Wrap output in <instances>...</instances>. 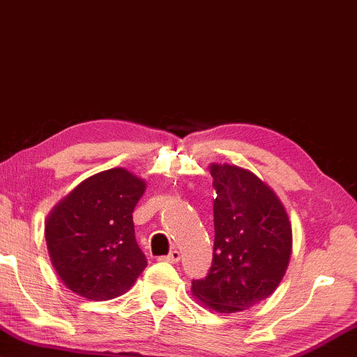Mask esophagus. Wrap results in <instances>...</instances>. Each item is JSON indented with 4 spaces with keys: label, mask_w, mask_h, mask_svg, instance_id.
<instances>
[{
    "label": "esophagus",
    "mask_w": 357,
    "mask_h": 357,
    "mask_svg": "<svg viewBox=\"0 0 357 357\" xmlns=\"http://www.w3.org/2000/svg\"><path fill=\"white\" fill-rule=\"evenodd\" d=\"M160 260H163V262H169V264H178L181 260V254L178 252V250H172L168 255L160 257Z\"/></svg>",
    "instance_id": "esophagus-1"
}]
</instances>
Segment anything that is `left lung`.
I'll return each instance as SVG.
<instances>
[{"instance_id": "1", "label": "left lung", "mask_w": 357, "mask_h": 357, "mask_svg": "<svg viewBox=\"0 0 357 357\" xmlns=\"http://www.w3.org/2000/svg\"><path fill=\"white\" fill-rule=\"evenodd\" d=\"M215 243L210 272L192 281V294L222 314L245 310L267 299L288 268L293 231L273 189L249 169L210 165Z\"/></svg>"}]
</instances>
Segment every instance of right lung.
Here are the masks:
<instances>
[{"label":"right lung","instance_id":"right-lung-1","mask_svg":"<svg viewBox=\"0 0 357 357\" xmlns=\"http://www.w3.org/2000/svg\"><path fill=\"white\" fill-rule=\"evenodd\" d=\"M147 188L124 168L82 181L54 205L45 239L58 277L90 301L113 299L134 284L147 259L134 234L132 212Z\"/></svg>","mask_w":357,"mask_h":357}]
</instances>
